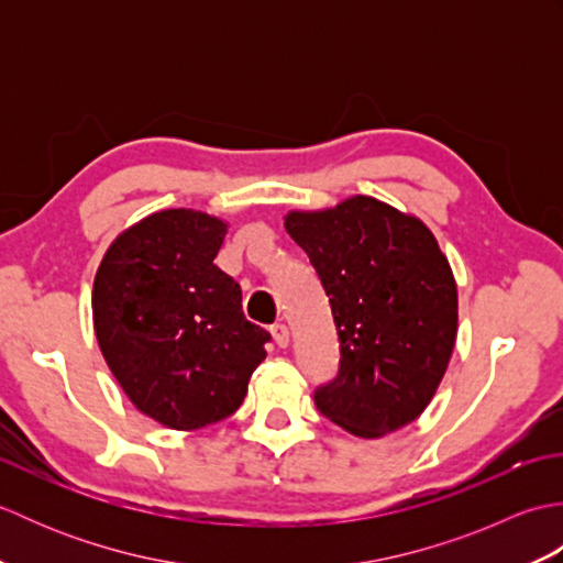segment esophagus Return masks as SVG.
<instances>
[{
    "mask_svg": "<svg viewBox=\"0 0 563 563\" xmlns=\"http://www.w3.org/2000/svg\"><path fill=\"white\" fill-rule=\"evenodd\" d=\"M271 333H273V341L278 343L280 349H288V345H290V331H288V327L275 324V327H271Z\"/></svg>",
    "mask_w": 563,
    "mask_h": 563,
    "instance_id": "obj_1",
    "label": "esophagus"
}]
</instances>
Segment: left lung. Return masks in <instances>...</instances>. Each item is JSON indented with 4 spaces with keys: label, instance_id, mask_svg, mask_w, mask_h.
Segmentation results:
<instances>
[{
    "label": "left lung",
    "instance_id": "8db88e82",
    "mask_svg": "<svg viewBox=\"0 0 563 563\" xmlns=\"http://www.w3.org/2000/svg\"><path fill=\"white\" fill-rule=\"evenodd\" d=\"M285 230L329 295L339 377L314 401L331 423L375 440L435 397L457 339V283L421 218L369 196L290 210Z\"/></svg>",
    "mask_w": 563,
    "mask_h": 563
}]
</instances>
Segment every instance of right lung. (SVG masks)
<instances>
[{
  "instance_id": "right-lung-1",
  "label": "right lung",
  "mask_w": 563,
  "mask_h": 563,
  "mask_svg": "<svg viewBox=\"0 0 563 563\" xmlns=\"http://www.w3.org/2000/svg\"><path fill=\"white\" fill-rule=\"evenodd\" d=\"M224 220L194 208L147 214L118 234L93 278V331L135 409L198 430L242 406L268 331L242 312V288L214 266Z\"/></svg>"
}]
</instances>
